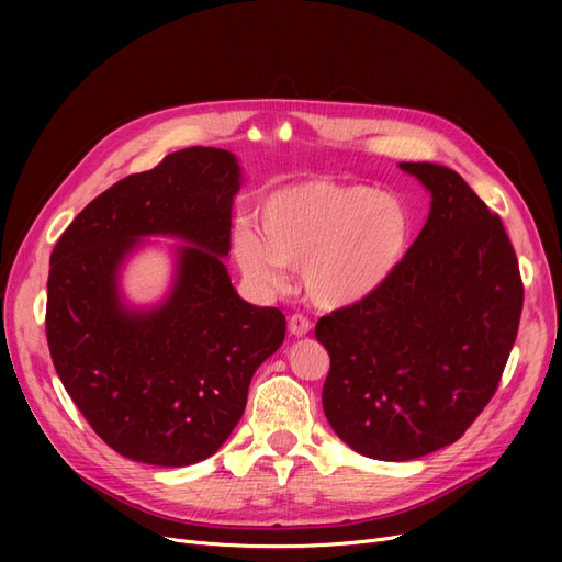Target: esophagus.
Masks as SVG:
<instances>
[{
    "label": "esophagus",
    "instance_id": "obj_1",
    "mask_svg": "<svg viewBox=\"0 0 562 562\" xmlns=\"http://www.w3.org/2000/svg\"><path fill=\"white\" fill-rule=\"evenodd\" d=\"M310 330H312V323H310V318H307V316H303V314H293V316H289V333H291V335L305 337Z\"/></svg>",
    "mask_w": 562,
    "mask_h": 562
}]
</instances>
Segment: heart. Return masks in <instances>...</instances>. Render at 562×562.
<instances>
[{"mask_svg": "<svg viewBox=\"0 0 562 562\" xmlns=\"http://www.w3.org/2000/svg\"><path fill=\"white\" fill-rule=\"evenodd\" d=\"M259 231L234 229V259L261 289L301 271L307 299L323 310L352 307L385 286L409 257L417 218L405 198L367 184L303 180L276 189L259 206Z\"/></svg>", "mask_w": 562, "mask_h": 562, "instance_id": "b5f03b06", "label": "heart"}]
</instances>
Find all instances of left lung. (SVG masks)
I'll list each match as a JSON object with an SVG mask.
<instances>
[{"mask_svg": "<svg viewBox=\"0 0 562 562\" xmlns=\"http://www.w3.org/2000/svg\"><path fill=\"white\" fill-rule=\"evenodd\" d=\"M430 193L401 271L371 299L316 323L330 352L323 412L367 458L405 462L453 445L494 396L513 350L524 286L498 216L462 177L398 164Z\"/></svg>", "mask_w": 562, "mask_h": 562, "instance_id": "obj_1", "label": "left lung"}]
</instances>
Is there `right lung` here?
<instances>
[{"label": "right lung", "instance_id": "1", "mask_svg": "<svg viewBox=\"0 0 562 562\" xmlns=\"http://www.w3.org/2000/svg\"><path fill=\"white\" fill-rule=\"evenodd\" d=\"M241 166L187 147L125 177L68 225L49 257L45 333L54 369L86 422L121 456L187 467L239 424L259 364L284 341L278 307L229 282L232 202ZM143 235H175L176 278L153 308H130L120 271Z\"/></svg>", "mask_w": 562, "mask_h": 562}]
</instances>
